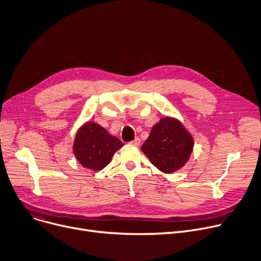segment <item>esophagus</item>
I'll return each mask as SVG.
<instances>
[{
  "label": "esophagus",
  "instance_id": "obj_1",
  "mask_svg": "<svg viewBox=\"0 0 261 261\" xmlns=\"http://www.w3.org/2000/svg\"><path fill=\"white\" fill-rule=\"evenodd\" d=\"M130 144H131V145H133V146L138 147V146L141 145V138H140V137H135V140H134V141H132Z\"/></svg>",
  "mask_w": 261,
  "mask_h": 261
}]
</instances>
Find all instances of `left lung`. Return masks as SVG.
<instances>
[{
	"mask_svg": "<svg viewBox=\"0 0 261 261\" xmlns=\"http://www.w3.org/2000/svg\"><path fill=\"white\" fill-rule=\"evenodd\" d=\"M194 138L181 121L166 116L156 123L142 151L160 171L171 174L181 169L193 152Z\"/></svg>",
	"mask_w": 261,
	"mask_h": 261,
	"instance_id": "obj_1",
	"label": "left lung"
}]
</instances>
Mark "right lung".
Returning <instances> with one entry per match:
<instances>
[{
  "mask_svg": "<svg viewBox=\"0 0 261 261\" xmlns=\"http://www.w3.org/2000/svg\"><path fill=\"white\" fill-rule=\"evenodd\" d=\"M123 146L117 137L97 123L86 121L75 134L72 151L84 168L95 172L109 165L112 156Z\"/></svg>",
  "mask_w": 261,
  "mask_h": 261,
  "instance_id": "add662e5",
  "label": "right lung"
}]
</instances>
